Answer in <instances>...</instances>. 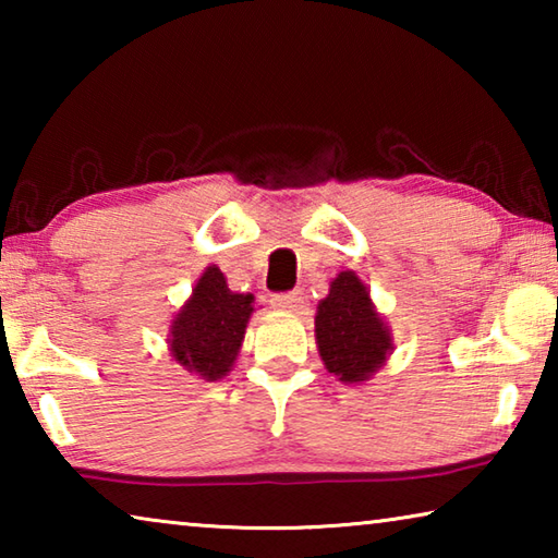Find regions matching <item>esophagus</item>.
I'll list each match as a JSON object with an SVG mask.
<instances>
[{"label":"esophagus","instance_id":"obj_1","mask_svg":"<svg viewBox=\"0 0 558 558\" xmlns=\"http://www.w3.org/2000/svg\"><path fill=\"white\" fill-rule=\"evenodd\" d=\"M270 305L276 310H282V313H298V310L302 307V292L300 290L278 292V295H272Z\"/></svg>","mask_w":558,"mask_h":558}]
</instances>
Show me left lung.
<instances>
[{
	"instance_id": "left-lung-1",
	"label": "left lung",
	"mask_w": 558,
	"mask_h": 558,
	"mask_svg": "<svg viewBox=\"0 0 558 558\" xmlns=\"http://www.w3.org/2000/svg\"><path fill=\"white\" fill-rule=\"evenodd\" d=\"M315 337L327 372L344 384L369 381L393 349L389 327L354 270L339 272L319 300Z\"/></svg>"
}]
</instances>
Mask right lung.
Returning a JSON list of instances; mask_svg holds the SVG:
<instances>
[{"mask_svg":"<svg viewBox=\"0 0 558 558\" xmlns=\"http://www.w3.org/2000/svg\"><path fill=\"white\" fill-rule=\"evenodd\" d=\"M251 315V292H233L226 286L223 272L209 266L169 325V352L186 372L219 381L241 352Z\"/></svg>","mask_w":558,"mask_h":558,"instance_id":"1","label":"right lung"}]
</instances>
